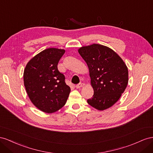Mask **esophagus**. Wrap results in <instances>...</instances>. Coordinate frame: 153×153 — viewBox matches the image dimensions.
<instances>
[{
  "instance_id": "obj_1",
  "label": "esophagus",
  "mask_w": 153,
  "mask_h": 153,
  "mask_svg": "<svg viewBox=\"0 0 153 153\" xmlns=\"http://www.w3.org/2000/svg\"><path fill=\"white\" fill-rule=\"evenodd\" d=\"M84 86H85V84H84V83H79V84L76 85V88H81V87Z\"/></svg>"
}]
</instances>
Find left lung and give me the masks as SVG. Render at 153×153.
I'll return each instance as SVG.
<instances>
[{
	"mask_svg": "<svg viewBox=\"0 0 153 153\" xmlns=\"http://www.w3.org/2000/svg\"><path fill=\"white\" fill-rule=\"evenodd\" d=\"M88 65L94 95L87 100L90 106L104 110L117 102L128 83V69L120 56L110 48L100 44L78 50Z\"/></svg>",
	"mask_w": 153,
	"mask_h": 153,
	"instance_id": "8db88e82",
	"label": "left lung"
}]
</instances>
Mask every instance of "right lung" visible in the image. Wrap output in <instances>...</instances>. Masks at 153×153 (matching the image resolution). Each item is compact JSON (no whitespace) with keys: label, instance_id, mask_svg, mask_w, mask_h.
<instances>
[{"label":"right lung","instance_id":"right-lung-1","mask_svg":"<svg viewBox=\"0 0 153 153\" xmlns=\"http://www.w3.org/2000/svg\"><path fill=\"white\" fill-rule=\"evenodd\" d=\"M64 49L49 48L33 57L24 69V86L30 101L39 110L54 113L66 103L71 88L58 69Z\"/></svg>","mask_w":153,"mask_h":153}]
</instances>
